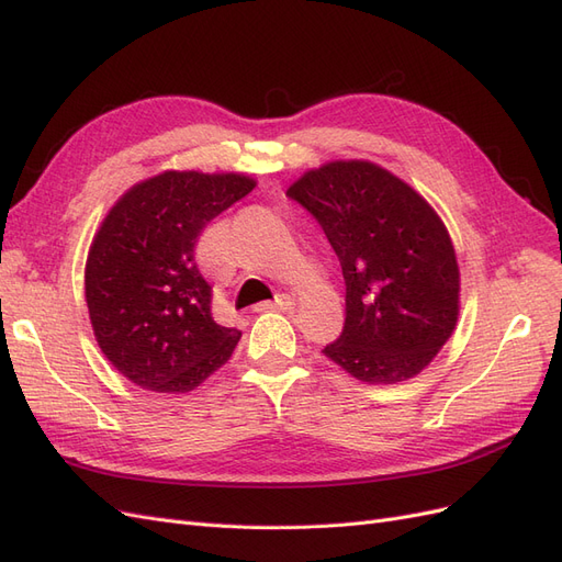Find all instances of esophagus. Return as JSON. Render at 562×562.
<instances>
[{"mask_svg": "<svg viewBox=\"0 0 562 562\" xmlns=\"http://www.w3.org/2000/svg\"><path fill=\"white\" fill-rule=\"evenodd\" d=\"M295 307V300L291 295H279L274 302H260L255 304V312H267V310H293Z\"/></svg>", "mask_w": 562, "mask_h": 562, "instance_id": "1", "label": "esophagus"}]
</instances>
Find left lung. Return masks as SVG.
Instances as JSON below:
<instances>
[{
  "instance_id": "1",
  "label": "left lung",
  "mask_w": 562,
  "mask_h": 562,
  "mask_svg": "<svg viewBox=\"0 0 562 562\" xmlns=\"http://www.w3.org/2000/svg\"><path fill=\"white\" fill-rule=\"evenodd\" d=\"M326 232L342 265L347 318L323 353L368 384L427 368L459 316V265L443 220L411 184L363 161H328L285 192Z\"/></svg>"
}]
</instances>
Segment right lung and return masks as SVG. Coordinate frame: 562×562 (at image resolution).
Segmentation results:
<instances>
[{
    "label": "right lung",
    "mask_w": 562,
    "mask_h": 562,
    "mask_svg": "<svg viewBox=\"0 0 562 562\" xmlns=\"http://www.w3.org/2000/svg\"><path fill=\"white\" fill-rule=\"evenodd\" d=\"M252 187L244 173L164 171L133 184L105 215L83 288L100 351L133 384L187 394L229 361L241 330L215 323L194 246Z\"/></svg>",
    "instance_id": "1"
}]
</instances>
